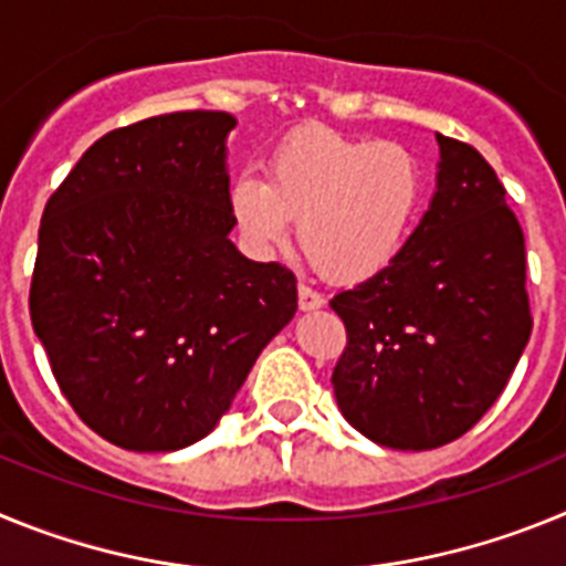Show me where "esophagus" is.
I'll return each instance as SVG.
<instances>
[{"instance_id": "esophagus-1", "label": "esophagus", "mask_w": 566, "mask_h": 566, "mask_svg": "<svg viewBox=\"0 0 566 566\" xmlns=\"http://www.w3.org/2000/svg\"><path fill=\"white\" fill-rule=\"evenodd\" d=\"M297 303L303 312H314V308H323L326 306V297L312 286H300L297 289Z\"/></svg>"}]
</instances>
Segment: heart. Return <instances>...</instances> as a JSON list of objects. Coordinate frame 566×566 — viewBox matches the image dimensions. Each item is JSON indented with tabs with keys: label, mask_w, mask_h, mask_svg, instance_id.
Segmentation results:
<instances>
[{
	"label": "heart",
	"mask_w": 566,
	"mask_h": 566,
	"mask_svg": "<svg viewBox=\"0 0 566 566\" xmlns=\"http://www.w3.org/2000/svg\"><path fill=\"white\" fill-rule=\"evenodd\" d=\"M422 192V167L402 144L312 129L269 155L266 181L234 178L229 212L258 254L283 247L297 221L300 247L314 269L339 283H359L399 258Z\"/></svg>",
	"instance_id": "1"
}]
</instances>
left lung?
Here are the masks:
<instances>
[{
	"instance_id": "8db88e82",
	"label": "left lung",
	"mask_w": 566,
	"mask_h": 566,
	"mask_svg": "<svg viewBox=\"0 0 566 566\" xmlns=\"http://www.w3.org/2000/svg\"><path fill=\"white\" fill-rule=\"evenodd\" d=\"M437 142V192L399 258L332 300L348 339L332 374L339 411L397 451L468 433L533 332L524 232L502 181L470 144Z\"/></svg>"
}]
</instances>
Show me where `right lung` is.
<instances>
[{
    "label": "right lung",
    "mask_w": 566,
    "mask_h": 566,
    "mask_svg": "<svg viewBox=\"0 0 566 566\" xmlns=\"http://www.w3.org/2000/svg\"><path fill=\"white\" fill-rule=\"evenodd\" d=\"M221 109L155 115L98 138L50 195L30 319L87 428L127 451H178L212 431L297 280L229 240Z\"/></svg>",
    "instance_id": "1"
}]
</instances>
